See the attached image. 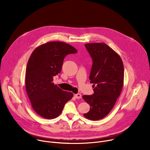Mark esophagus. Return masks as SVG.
Returning <instances> with one entry per match:
<instances>
[{"label": "esophagus", "instance_id": "34e87169", "mask_svg": "<svg viewBox=\"0 0 150 150\" xmlns=\"http://www.w3.org/2000/svg\"><path fill=\"white\" fill-rule=\"evenodd\" d=\"M75 98H76L77 99H79L81 98V94H75Z\"/></svg>", "mask_w": 150, "mask_h": 150}]
</instances>
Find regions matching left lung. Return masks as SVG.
<instances>
[{"mask_svg": "<svg viewBox=\"0 0 150 150\" xmlns=\"http://www.w3.org/2000/svg\"><path fill=\"white\" fill-rule=\"evenodd\" d=\"M93 65L89 79L96 86L93 95H84L83 99L91 107L83 116L97 120L108 115L119 97L123 85L124 67L120 56L104 42L85 44Z\"/></svg>", "mask_w": 150, "mask_h": 150, "instance_id": "8db88e82", "label": "left lung"}]
</instances>
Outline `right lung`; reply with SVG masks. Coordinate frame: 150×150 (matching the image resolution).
Listing matches in <instances>:
<instances>
[{
	"mask_svg": "<svg viewBox=\"0 0 150 150\" xmlns=\"http://www.w3.org/2000/svg\"><path fill=\"white\" fill-rule=\"evenodd\" d=\"M73 46L62 41H51L37 47L32 53L26 68L25 88L34 110L40 116L58 117L73 93L63 91L53 82L60 73L65 57L77 53Z\"/></svg>",
	"mask_w": 150,
	"mask_h": 150,
	"instance_id": "add662e5",
	"label": "right lung"
}]
</instances>
